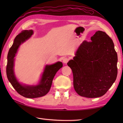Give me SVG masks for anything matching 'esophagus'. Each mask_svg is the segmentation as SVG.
Returning <instances> with one entry per match:
<instances>
[{
	"label": "esophagus",
	"instance_id": "esophagus-1",
	"mask_svg": "<svg viewBox=\"0 0 123 123\" xmlns=\"http://www.w3.org/2000/svg\"><path fill=\"white\" fill-rule=\"evenodd\" d=\"M69 61V59L67 57H64L63 59V62L64 63H67V62Z\"/></svg>",
	"mask_w": 123,
	"mask_h": 123
}]
</instances>
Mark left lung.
<instances>
[{
	"instance_id": "1",
	"label": "left lung",
	"mask_w": 123,
	"mask_h": 123,
	"mask_svg": "<svg viewBox=\"0 0 123 123\" xmlns=\"http://www.w3.org/2000/svg\"><path fill=\"white\" fill-rule=\"evenodd\" d=\"M91 41H83L67 64L72 71L75 91L92 98L105 95L115 81L118 59L113 41L105 32L97 31Z\"/></svg>"
}]
</instances>
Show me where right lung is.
Listing matches in <instances>:
<instances>
[{"instance_id": "obj_1", "label": "right lung", "mask_w": 123, "mask_h": 123, "mask_svg": "<svg viewBox=\"0 0 123 123\" xmlns=\"http://www.w3.org/2000/svg\"><path fill=\"white\" fill-rule=\"evenodd\" d=\"M33 33L32 30H24L16 36L8 53L6 67L7 78L12 87L19 95L28 98L41 97L48 93L56 73L63 67V64L60 61L46 65L37 85H25L18 81L14 73L15 57L20 45L28 40Z\"/></svg>"}]
</instances>
